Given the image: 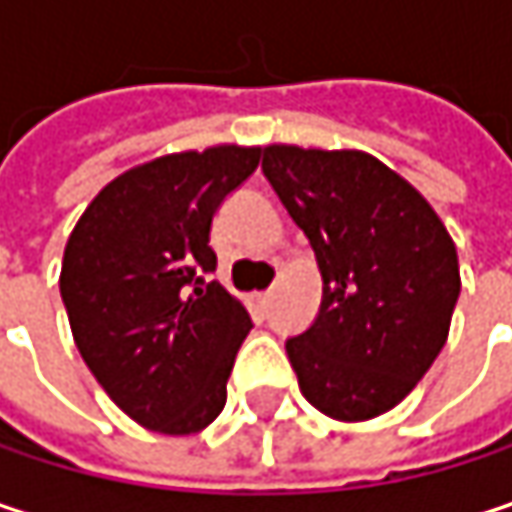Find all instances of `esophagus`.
<instances>
[{"label": "esophagus", "instance_id": "esophagus-1", "mask_svg": "<svg viewBox=\"0 0 512 512\" xmlns=\"http://www.w3.org/2000/svg\"><path fill=\"white\" fill-rule=\"evenodd\" d=\"M269 299H272V293H269V290H266V293H252V302H255V308H260V311H266Z\"/></svg>", "mask_w": 512, "mask_h": 512}]
</instances>
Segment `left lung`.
Here are the masks:
<instances>
[{
  "mask_svg": "<svg viewBox=\"0 0 512 512\" xmlns=\"http://www.w3.org/2000/svg\"><path fill=\"white\" fill-rule=\"evenodd\" d=\"M263 174L308 237L323 302L287 358L305 400L335 421L394 409L442 353L460 260L427 198L364 151L263 148Z\"/></svg>",
  "mask_w": 512,
  "mask_h": 512,
  "instance_id": "1",
  "label": "left lung"
}]
</instances>
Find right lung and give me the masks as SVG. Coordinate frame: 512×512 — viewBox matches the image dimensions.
Segmentation results:
<instances>
[{"label": "right lung", "mask_w": 512, "mask_h": 512, "mask_svg": "<svg viewBox=\"0 0 512 512\" xmlns=\"http://www.w3.org/2000/svg\"><path fill=\"white\" fill-rule=\"evenodd\" d=\"M257 162L260 148L216 145L136 165L100 189L64 246L58 287L76 350L154 433H198L225 409L252 317L210 281V225Z\"/></svg>", "instance_id": "add662e5"}]
</instances>
